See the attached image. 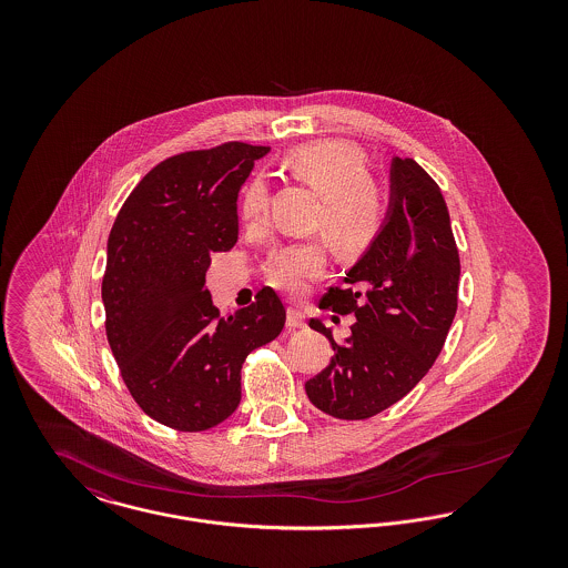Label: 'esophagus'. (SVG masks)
<instances>
[{
  "label": "esophagus",
  "instance_id": "esophagus-1",
  "mask_svg": "<svg viewBox=\"0 0 568 568\" xmlns=\"http://www.w3.org/2000/svg\"><path fill=\"white\" fill-rule=\"evenodd\" d=\"M304 315L296 311V308H287V327L290 329H297V327H304Z\"/></svg>",
  "mask_w": 568,
  "mask_h": 568
}]
</instances>
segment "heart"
<instances>
[{
    "instance_id": "1",
    "label": "heart",
    "mask_w": 568,
    "mask_h": 568,
    "mask_svg": "<svg viewBox=\"0 0 568 568\" xmlns=\"http://www.w3.org/2000/svg\"><path fill=\"white\" fill-rule=\"evenodd\" d=\"M285 168L322 195L317 227L345 253L362 251L375 239L383 219V197L368 179L364 153L343 140H320L294 149L285 158ZM268 209V185L253 179L243 191L241 215L244 221H260ZM325 271L324 244L308 241L276 248L266 264L272 287L300 294L308 281Z\"/></svg>"
}]
</instances>
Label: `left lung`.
Masks as SVG:
<instances>
[{
    "label": "left lung",
    "instance_id": "left-lung-1",
    "mask_svg": "<svg viewBox=\"0 0 568 568\" xmlns=\"http://www.w3.org/2000/svg\"><path fill=\"white\" fill-rule=\"evenodd\" d=\"M343 281L347 287H329L320 308L353 315L352 336L338 345L332 329L311 320L334 357L304 389L332 417L366 419L426 377L458 311L459 255L449 211L415 160H392L385 219Z\"/></svg>",
    "mask_w": 568,
    "mask_h": 568
}]
</instances>
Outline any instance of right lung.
Here are the masks:
<instances>
[{"instance_id":"obj_1","label":"right lung","mask_w":568,"mask_h":568,"mask_svg":"<svg viewBox=\"0 0 568 568\" xmlns=\"http://www.w3.org/2000/svg\"><path fill=\"white\" fill-rule=\"evenodd\" d=\"M271 149L227 142L158 163L110 230L106 336L138 406L168 428L209 430L241 403V368L274 341L285 306L271 287L227 317L204 290L211 255L239 241V191Z\"/></svg>"}]
</instances>
